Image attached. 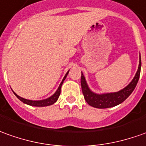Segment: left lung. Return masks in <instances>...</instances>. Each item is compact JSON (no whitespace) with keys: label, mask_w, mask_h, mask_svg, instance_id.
Segmentation results:
<instances>
[{"label":"left lung","mask_w":146,"mask_h":146,"mask_svg":"<svg viewBox=\"0 0 146 146\" xmlns=\"http://www.w3.org/2000/svg\"><path fill=\"white\" fill-rule=\"evenodd\" d=\"M141 55L139 57V65L138 69L136 73L135 76L131 82L125 86L124 89L121 90L118 92L114 93H105V94H96L90 90V87L87 84L86 77L81 72V85L82 89V93L86 102L94 108L98 109H106L111 107L116 106L119 104L122 103L126 98L133 93L139 80L140 73H141Z\"/></svg>","instance_id":"8db88e82"}]
</instances>
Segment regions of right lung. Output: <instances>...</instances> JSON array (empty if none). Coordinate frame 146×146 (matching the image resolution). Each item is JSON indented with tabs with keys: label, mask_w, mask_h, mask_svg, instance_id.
<instances>
[{
	"label": "right lung",
	"mask_w": 146,
	"mask_h": 146,
	"mask_svg": "<svg viewBox=\"0 0 146 146\" xmlns=\"http://www.w3.org/2000/svg\"><path fill=\"white\" fill-rule=\"evenodd\" d=\"M69 72V70L65 75V77H64V78H63L62 81L60 82V86H59V87L57 88V90H56V92L52 94L51 97L46 98V99L39 100V101L28 100V99H25V98H21V97H20V96H18V95L16 94V93H14V92H13V93H14L15 96L18 98L21 102H22L23 103L26 104V105H29V106H36V107H44V106H51V105H52V104H54V103L57 101L58 98H59V96H60V89H61V86H62V84H63V82H64V81H65V79L66 78V77H67V75H68Z\"/></svg>",
	"instance_id": "1"
}]
</instances>
